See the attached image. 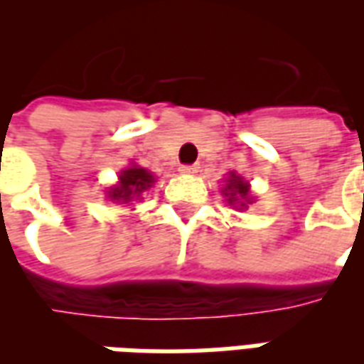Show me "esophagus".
Returning a JSON list of instances; mask_svg holds the SVG:
<instances>
[{
	"label": "esophagus",
	"mask_w": 364,
	"mask_h": 364,
	"mask_svg": "<svg viewBox=\"0 0 364 364\" xmlns=\"http://www.w3.org/2000/svg\"><path fill=\"white\" fill-rule=\"evenodd\" d=\"M179 171H181V173H197L198 166H181L179 167Z\"/></svg>",
	"instance_id": "34e87169"
}]
</instances>
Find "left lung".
I'll return each mask as SVG.
<instances>
[{
	"label": "left lung",
	"mask_w": 364,
	"mask_h": 364,
	"mask_svg": "<svg viewBox=\"0 0 364 364\" xmlns=\"http://www.w3.org/2000/svg\"><path fill=\"white\" fill-rule=\"evenodd\" d=\"M222 195L226 197L228 205L240 208V210H244L253 203L250 183L244 181V177H240L236 171H230V177L226 179V187L222 189Z\"/></svg>",
	"instance_id": "1"
}]
</instances>
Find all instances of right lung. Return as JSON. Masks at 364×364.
<instances>
[{
  "instance_id": "add662e5",
  "label": "right lung",
  "mask_w": 364,
  "mask_h": 364,
  "mask_svg": "<svg viewBox=\"0 0 364 364\" xmlns=\"http://www.w3.org/2000/svg\"><path fill=\"white\" fill-rule=\"evenodd\" d=\"M154 183H156V177L148 169L130 166L120 171L119 183L107 191V198H111L112 203L127 205V203H132L136 198H142L144 193L150 189Z\"/></svg>"
}]
</instances>
